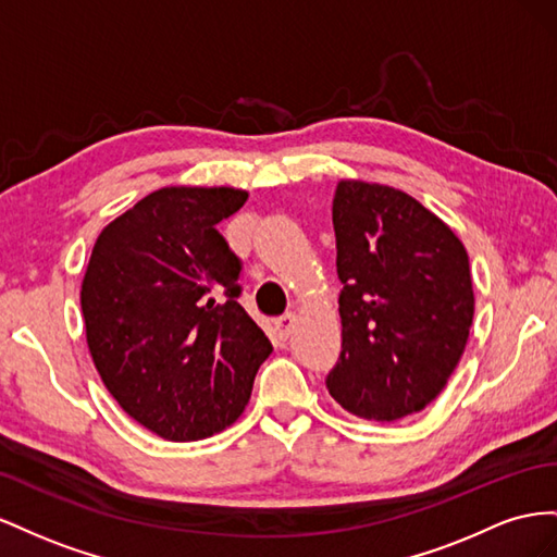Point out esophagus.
Listing matches in <instances>:
<instances>
[{"mask_svg": "<svg viewBox=\"0 0 557 557\" xmlns=\"http://www.w3.org/2000/svg\"><path fill=\"white\" fill-rule=\"evenodd\" d=\"M294 324H296V314H284V317H280V320L275 322V329H277V336H280V341H287L289 336H292V331H294Z\"/></svg>", "mask_w": 557, "mask_h": 557, "instance_id": "1", "label": "esophagus"}]
</instances>
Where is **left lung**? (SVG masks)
<instances>
[{
	"label": "left lung",
	"mask_w": 557,
	"mask_h": 557,
	"mask_svg": "<svg viewBox=\"0 0 557 557\" xmlns=\"http://www.w3.org/2000/svg\"><path fill=\"white\" fill-rule=\"evenodd\" d=\"M333 231L343 349L329 394L363 420L416 416L465 355L475 304L469 253L422 202L363 180L338 182Z\"/></svg>",
	"instance_id": "1"
}]
</instances>
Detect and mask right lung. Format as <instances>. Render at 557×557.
<instances>
[{
	"label": "right lung",
	"mask_w": 557,
	"mask_h": 557,
	"mask_svg": "<svg viewBox=\"0 0 557 557\" xmlns=\"http://www.w3.org/2000/svg\"><path fill=\"white\" fill-rule=\"evenodd\" d=\"M247 198L233 186H165L95 240L82 282L92 363L119 406L165 441L224 432L273 352L237 304L240 261L216 231Z\"/></svg>",
	"instance_id": "right-lung-1"
}]
</instances>
